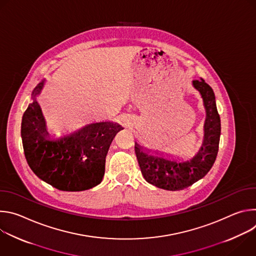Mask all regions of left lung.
<instances>
[{
    "instance_id": "obj_1",
    "label": "left lung",
    "mask_w": 256,
    "mask_h": 256,
    "mask_svg": "<svg viewBox=\"0 0 256 256\" xmlns=\"http://www.w3.org/2000/svg\"><path fill=\"white\" fill-rule=\"evenodd\" d=\"M204 101L206 120L204 140L198 152L186 161L165 156L164 153L151 150L134 144V152L146 181L156 188L166 190H184L206 175L216 158L221 136V120L218 114L214 93L204 79L192 81Z\"/></svg>"
}]
</instances>
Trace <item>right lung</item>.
I'll return each mask as SVG.
<instances>
[{"instance_id": "1", "label": "right lung", "mask_w": 256, "mask_h": 256, "mask_svg": "<svg viewBox=\"0 0 256 256\" xmlns=\"http://www.w3.org/2000/svg\"><path fill=\"white\" fill-rule=\"evenodd\" d=\"M44 83L42 80L34 88L32 102L22 118L21 138L27 163L36 176L60 190H90L102 181L108 149L124 128L112 122H93L60 138H50L36 100Z\"/></svg>"}]
</instances>
